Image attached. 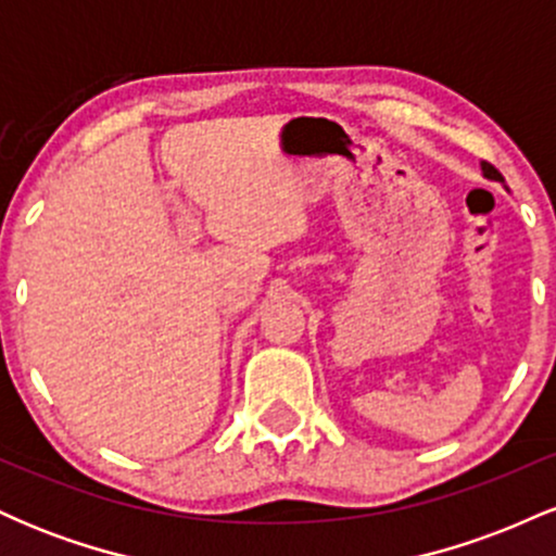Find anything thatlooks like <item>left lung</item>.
<instances>
[{
	"label": "left lung",
	"instance_id": "8db88e82",
	"mask_svg": "<svg viewBox=\"0 0 556 556\" xmlns=\"http://www.w3.org/2000/svg\"><path fill=\"white\" fill-rule=\"evenodd\" d=\"M483 175L489 177V180H502V175H500V169L494 167V164H489V162H483Z\"/></svg>",
	"mask_w": 556,
	"mask_h": 556
}]
</instances>
